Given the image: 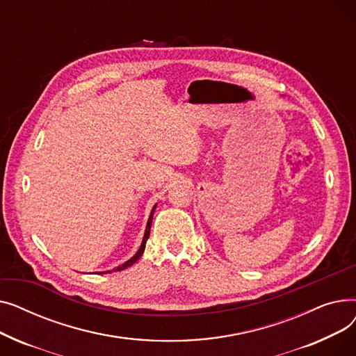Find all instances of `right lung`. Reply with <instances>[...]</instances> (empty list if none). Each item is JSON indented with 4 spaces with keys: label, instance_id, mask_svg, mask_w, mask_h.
<instances>
[{
    "label": "right lung",
    "instance_id": "obj_1",
    "mask_svg": "<svg viewBox=\"0 0 356 356\" xmlns=\"http://www.w3.org/2000/svg\"><path fill=\"white\" fill-rule=\"evenodd\" d=\"M154 209H156V207L153 208V211H152V215H149V218H148L147 227H145V234H144V238H143V242H141V247H140L138 252H137V254H136L133 258L128 259L127 263H124L122 266L117 267V268H115V271H121V270H125V268L131 267V266H133L134 263H137V261L140 259V257L143 255V252H144V248H145V242H147V239H148V236H149V228H152V222H153V212H154ZM106 273H111V271H106Z\"/></svg>",
    "mask_w": 356,
    "mask_h": 356
}]
</instances>
